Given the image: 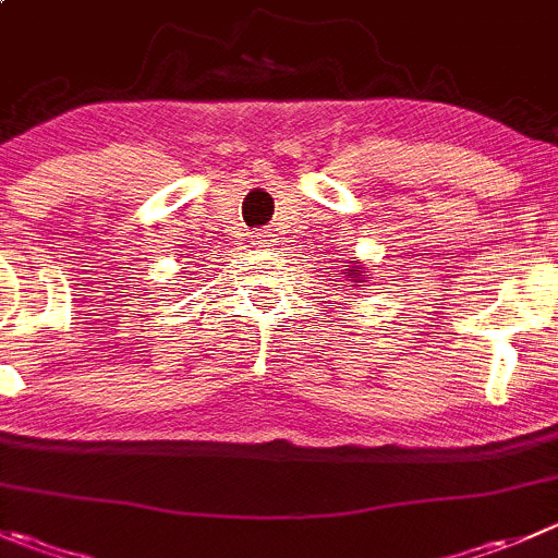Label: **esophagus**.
<instances>
[{"label": "esophagus", "instance_id": "34e87169", "mask_svg": "<svg viewBox=\"0 0 558 558\" xmlns=\"http://www.w3.org/2000/svg\"><path fill=\"white\" fill-rule=\"evenodd\" d=\"M256 245H262V247L272 245V231H258V234H256Z\"/></svg>", "mask_w": 558, "mask_h": 558}]
</instances>
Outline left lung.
Here are the masks:
<instances>
[{"mask_svg": "<svg viewBox=\"0 0 558 558\" xmlns=\"http://www.w3.org/2000/svg\"><path fill=\"white\" fill-rule=\"evenodd\" d=\"M343 275H354V278H360V267H351V269H345ZM356 283H360V280H356Z\"/></svg>", "mask_w": 558, "mask_h": 558, "instance_id": "1", "label": "left lung"}]
</instances>
